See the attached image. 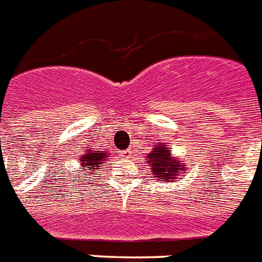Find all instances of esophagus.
I'll list each match as a JSON object with an SVG mask.
<instances>
[{
  "instance_id": "esophagus-1",
  "label": "esophagus",
  "mask_w": 262,
  "mask_h": 262,
  "mask_svg": "<svg viewBox=\"0 0 262 262\" xmlns=\"http://www.w3.org/2000/svg\"><path fill=\"white\" fill-rule=\"evenodd\" d=\"M122 154L124 158H129V156H131V154H133V151H131V149H127V151H123Z\"/></svg>"
}]
</instances>
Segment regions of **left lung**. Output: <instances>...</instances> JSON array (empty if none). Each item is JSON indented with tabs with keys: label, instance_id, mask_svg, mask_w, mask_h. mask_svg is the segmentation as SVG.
<instances>
[{
	"label": "left lung",
	"instance_id": "1",
	"mask_svg": "<svg viewBox=\"0 0 262 262\" xmlns=\"http://www.w3.org/2000/svg\"><path fill=\"white\" fill-rule=\"evenodd\" d=\"M148 167H151V173L155 175L162 182L175 180L179 173L185 171L183 165H180V160L171 158V149H167L164 144H156L154 151L147 156Z\"/></svg>",
	"mask_w": 262,
	"mask_h": 262
}]
</instances>
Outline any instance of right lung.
<instances>
[{"mask_svg":"<svg viewBox=\"0 0 262 262\" xmlns=\"http://www.w3.org/2000/svg\"><path fill=\"white\" fill-rule=\"evenodd\" d=\"M106 154L100 152V151H94V149H86V152L84 155H82V158L79 159L80 162V167L86 171V169H91L94 175L95 173V169L94 167H100V165L103 164L104 158H106ZM84 175V173H83Z\"/></svg>","mask_w":262,"mask_h":262,"instance_id":"obj_1","label":"right lung"}]
</instances>
